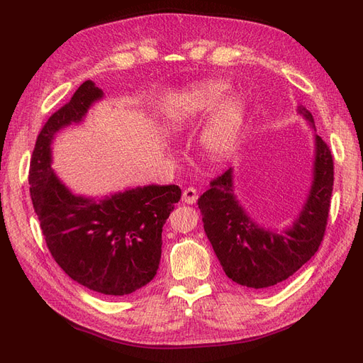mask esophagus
Returning a JSON list of instances; mask_svg holds the SVG:
<instances>
[{
	"label": "esophagus",
	"mask_w": 363,
	"mask_h": 363,
	"mask_svg": "<svg viewBox=\"0 0 363 363\" xmlns=\"http://www.w3.org/2000/svg\"><path fill=\"white\" fill-rule=\"evenodd\" d=\"M196 199H199V192H196L195 188H192V186H189V188H186L183 191V195H182V200L186 203V204H194L196 201Z\"/></svg>",
	"instance_id": "obj_1"
}]
</instances>
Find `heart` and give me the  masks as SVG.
<instances>
[{"instance_id": "obj_1", "label": "heart", "mask_w": 363, "mask_h": 363, "mask_svg": "<svg viewBox=\"0 0 363 363\" xmlns=\"http://www.w3.org/2000/svg\"><path fill=\"white\" fill-rule=\"evenodd\" d=\"M225 92L227 86L221 82H206L195 86L182 98L171 118L174 123L182 124L212 111ZM244 121L245 107L239 98L230 96L219 103L207 121L201 136V144L207 155L213 159L225 157L236 147Z\"/></svg>"}]
</instances>
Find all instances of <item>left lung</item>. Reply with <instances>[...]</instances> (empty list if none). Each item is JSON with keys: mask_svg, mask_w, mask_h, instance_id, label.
Returning <instances> with one entry per match:
<instances>
[{"mask_svg": "<svg viewBox=\"0 0 363 363\" xmlns=\"http://www.w3.org/2000/svg\"><path fill=\"white\" fill-rule=\"evenodd\" d=\"M300 113L313 124L309 111ZM313 183L300 216L284 233L252 223L233 195L232 169L211 182L200 199L204 232L228 279L252 289H267L289 279L320 248L325 235L333 191V156L315 136Z\"/></svg>", "mask_w": 363, "mask_h": 363, "instance_id": "obj_1", "label": "left lung"}]
</instances>
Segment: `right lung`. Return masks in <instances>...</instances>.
<instances>
[{"label": "right lung", "instance_id": "right-lung-1", "mask_svg": "<svg viewBox=\"0 0 363 363\" xmlns=\"http://www.w3.org/2000/svg\"><path fill=\"white\" fill-rule=\"evenodd\" d=\"M103 96L86 80L54 112L36 139L30 162V195L42 235L57 265L77 283L104 295H127L155 279L162 256V227L182 189L177 184L144 186L94 199L74 195L51 169V140L80 123Z\"/></svg>", "mask_w": 363, "mask_h": 363}]
</instances>
